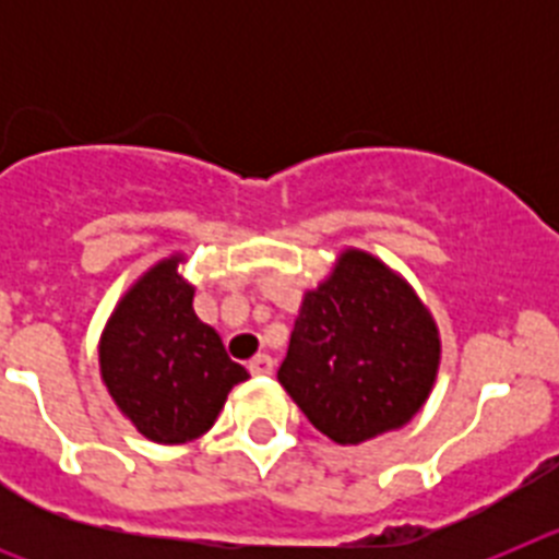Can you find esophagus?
I'll list each match as a JSON object with an SVG mask.
<instances>
[{
	"mask_svg": "<svg viewBox=\"0 0 559 559\" xmlns=\"http://www.w3.org/2000/svg\"><path fill=\"white\" fill-rule=\"evenodd\" d=\"M249 369L254 374H271L274 372V358L271 355H254V358L249 360Z\"/></svg>",
	"mask_w": 559,
	"mask_h": 559,
	"instance_id": "34e87169",
	"label": "esophagus"
}]
</instances>
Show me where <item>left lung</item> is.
<instances>
[{
  "label": "left lung",
  "mask_w": 559,
  "mask_h": 559,
  "mask_svg": "<svg viewBox=\"0 0 559 559\" xmlns=\"http://www.w3.org/2000/svg\"><path fill=\"white\" fill-rule=\"evenodd\" d=\"M437 367V328L414 290L374 257L344 251L305 296L276 378L313 428L358 445L406 426Z\"/></svg>",
  "instance_id": "1"
}]
</instances>
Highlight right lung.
Here are the masks:
<instances>
[{
	"mask_svg": "<svg viewBox=\"0 0 559 559\" xmlns=\"http://www.w3.org/2000/svg\"><path fill=\"white\" fill-rule=\"evenodd\" d=\"M179 257L147 271L103 333L100 372L120 412L153 442L179 445L206 433L235 383L249 378L221 335L192 310Z\"/></svg>",
	"mask_w": 559,
	"mask_h": 559,
	"instance_id": "obj_1",
	"label": "right lung"
}]
</instances>
